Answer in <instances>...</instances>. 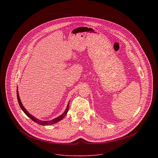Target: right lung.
<instances>
[{"label":"right lung","instance_id":"right-lung-1","mask_svg":"<svg viewBox=\"0 0 158 158\" xmlns=\"http://www.w3.org/2000/svg\"><path fill=\"white\" fill-rule=\"evenodd\" d=\"M17 100H18L19 106H20V108L22 109V110L24 111V113H25L27 116H29L32 121H34V122L37 123L39 124H40V125H44V126H45V125H51V124H54V123H57V122L60 121V120L62 119V118L67 114V111H68V110H69V102L68 103V104H67V108H66L65 110L64 111V113H63L62 114H61L60 116H59V117H57V118H55V119H52V120H51V121H40V120H39V119H38L34 118V117L33 116H32L31 114H30L29 113V112L26 110V109L24 108V107L23 106H22V104L21 103L20 100V98H19V94H18V90H17Z\"/></svg>","mask_w":158,"mask_h":158}]
</instances>
